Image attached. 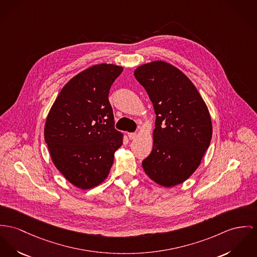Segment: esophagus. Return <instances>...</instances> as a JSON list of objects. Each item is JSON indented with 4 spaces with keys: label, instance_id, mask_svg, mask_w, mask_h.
Wrapping results in <instances>:
<instances>
[{
    "label": "esophagus",
    "instance_id": "obj_1",
    "mask_svg": "<svg viewBox=\"0 0 257 257\" xmlns=\"http://www.w3.org/2000/svg\"><path fill=\"white\" fill-rule=\"evenodd\" d=\"M128 137L130 140H134V139L137 138V133H128Z\"/></svg>",
    "mask_w": 257,
    "mask_h": 257
}]
</instances>
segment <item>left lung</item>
<instances>
[{"label":"left lung","mask_w":257,"mask_h":257,"mask_svg":"<svg viewBox=\"0 0 257 257\" xmlns=\"http://www.w3.org/2000/svg\"><path fill=\"white\" fill-rule=\"evenodd\" d=\"M134 75L157 114L153 151L143 160V168L158 185L176 186L197 170L209 147L212 123L208 108L192 81L168 62L143 64Z\"/></svg>","instance_id":"obj_1"}]
</instances>
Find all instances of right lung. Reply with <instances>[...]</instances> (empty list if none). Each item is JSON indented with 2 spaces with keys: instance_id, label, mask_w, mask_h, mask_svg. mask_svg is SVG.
I'll list each match as a JSON object with an SVG mask.
<instances>
[{
  "instance_id": "obj_1",
  "label": "right lung",
  "mask_w": 257,
  "mask_h": 257,
  "mask_svg": "<svg viewBox=\"0 0 257 257\" xmlns=\"http://www.w3.org/2000/svg\"><path fill=\"white\" fill-rule=\"evenodd\" d=\"M122 70L106 63L83 70L64 85L46 119L45 142L55 166L82 190L104 181L122 145L108 100Z\"/></svg>"
}]
</instances>
